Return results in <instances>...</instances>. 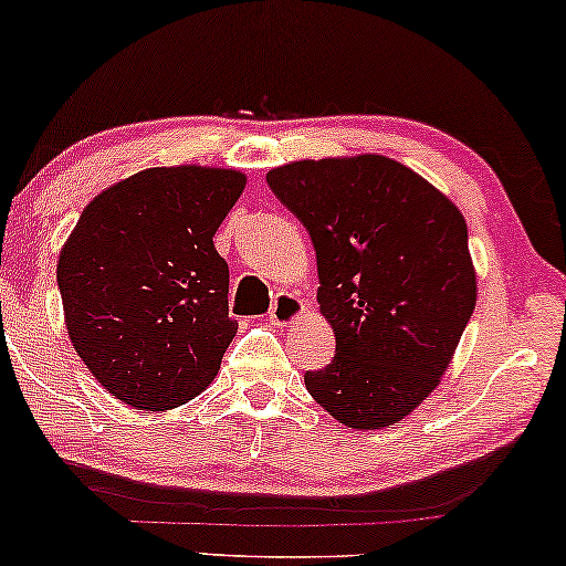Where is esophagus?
Returning a JSON list of instances; mask_svg holds the SVG:
<instances>
[{
	"mask_svg": "<svg viewBox=\"0 0 566 566\" xmlns=\"http://www.w3.org/2000/svg\"><path fill=\"white\" fill-rule=\"evenodd\" d=\"M306 314V304L293 293H277L273 306H270V322L275 327H289V324L298 322Z\"/></svg>",
	"mask_w": 566,
	"mask_h": 566,
	"instance_id": "34e87169",
	"label": "esophagus"
}]
</instances>
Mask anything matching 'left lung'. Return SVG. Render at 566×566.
Here are the masks:
<instances>
[{"instance_id":"obj_1","label":"left lung","mask_w":566,"mask_h":566,"mask_svg":"<svg viewBox=\"0 0 566 566\" xmlns=\"http://www.w3.org/2000/svg\"><path fill=\"white\" fill-rule=\"evenodd\" d=\"M316 252L335 358L306 370L312 397L353 430H381L440 384L476 306L459 208L399 161L360 154L268 172Z\"/></svg>"}]
</instances>
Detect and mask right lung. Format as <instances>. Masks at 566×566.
Segmentation results:
<instances>
[{
  "label": "right lung",
  "instance_id": "1",
  "mask_svg": "<svg viewBox=\"0 0 566 566\" xmlns=\"http://www.w3.org/2000/svg\"><path fill=\"white\" fill-rule=\"evenodd\" d=\"M244 182L237 169L154 167L82 211L56 281L74 350L115 399L161 412L219 374L237 319L213 234Z\"/></svg>",
  "mask_w": 566,
  "mask_h": 566
}]
</instances>
